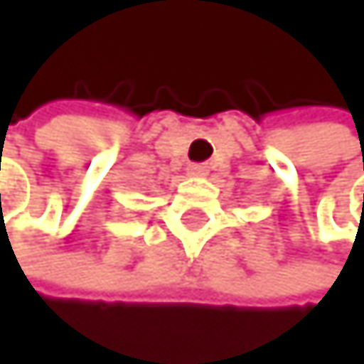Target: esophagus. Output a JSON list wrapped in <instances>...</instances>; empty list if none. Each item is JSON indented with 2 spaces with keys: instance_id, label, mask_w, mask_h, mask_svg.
<instances>
[{
  "instance_id": "esophagus-1",
  "label": "esophagus",
  "mask_w": 364,
  "mask_h": 364,
  "mask_svg": "<svg viewBox=\"0 0 364 364\" xmlns=\"http://www.w3.org/2000/svg\"><path fill=\"white\" fill-rule=\"evenodd\" d=\"M188 172H190L192 176H205V174H207V166H205V164H194V166L188 168Z\"/></svg>"
}]
</instances>
